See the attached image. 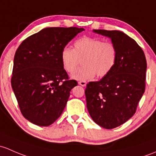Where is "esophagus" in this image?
Instances as JSON below:
<instances>
[{
  "mask_svg": "<svg viewBox=\"0 0 156 156\" xmlns=\"http://www.w3.org/2000/svg\"><path fill=\"white\" fill-rule=\"evenodd\" d=\"M78 84L81 85V86H82V87H85L87 85V82L86 81H78Z\"/></svg>",
  "mask_w": 156,
  "mask_h": 156,
  "instance_id": "obj_1",
  "label": "esophagus"
}]
</instances>
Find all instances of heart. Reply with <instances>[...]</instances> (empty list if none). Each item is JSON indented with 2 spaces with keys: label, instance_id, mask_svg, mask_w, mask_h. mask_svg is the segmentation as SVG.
<instances>
[{
  "label": "heart",
  "instance_id": "obj_1",
  "mask_svg": "<svg viewBox=\"0 0 156 156\" xmlns=\"http://www.w3.org/2000/svg\"><path fill=\"white\" fill-rule=\"evenodd\" d=\"M117 49L113 42L90 37H82L73 43V48L65 47L60 53L63 68L72 73L78 59L82 58L83 66L73 73L72 78L89 81L95 76L103 78L111 72L117 63Z\"/></svg>",
  "mask_w": 156,
  "mask_h": 156
}]
</instances>
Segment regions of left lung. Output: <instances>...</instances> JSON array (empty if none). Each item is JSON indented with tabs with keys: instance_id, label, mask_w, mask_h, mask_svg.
I'll return each mask as SVG.
<instances>
[{
	"instance_id": "1",
	"label": "left lung",
	"mask_w": 156,
	"mask_h": 156,
	"mask_svg": "<svg viewBox=\"0 0 156 156\" xmlns=\"http://www.w3.org/2000/svg\"><path fill=\"white\" fill-rule=\"evenodd\" d=\"M111 39L117 60L111 72L99 81L87 84V108L95 122L107 129L129 120L145 91L147 60L138 44L119 30H93Z\"/></svg>"
}]
</instances>
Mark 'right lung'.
Listing matches in <instances>:
<instances>
[{
  "instance_id": "obj_1",
  "label": "right lung",
  "mask_w": 156,
  "mask_h": 156,
  "mask_svg": "<svg viewBox=\"0 0 156 156\" xmlns=\"http://www.w3.org/2000/svg\"><path fill=\"white\" fill-rule=\"evenodd\" d=\"M78 27H47L27 37L16 51L11 85L24 118L48 126L61 115L78 84L63 68L60 53Z\"/></svg>"
}]
</instances>
